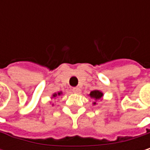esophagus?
<instances>
[{
	"mask_svg": "<svg viewBox=\"0 0 150 150\" xmlns=\"http://www.w3.org/2000/svg\"><path fill=\"white\" fill-rule=\"evenodd\" d=\"M72 91H73L75 94H81V89H80L79 88H77V87H76V88H72Z\"/></svg>",
	"mask_w": 150,
	"mask_h": 150,
	"instance_id": "1",
	"label": "esophagus"
}]
</instances>
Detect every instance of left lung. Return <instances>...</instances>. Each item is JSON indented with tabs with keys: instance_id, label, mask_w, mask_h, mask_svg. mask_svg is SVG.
<instances>
[{
	"instance_id": "obj_1",
	"label": "left lung",
	"mask_w": 150,
	"mask_h": 150,
	"mask_svg": "<svg viewBox=\"0 0 150 150\" xmlns=\"http://www.w3.org/2000/svg\"><path fill=\"white\" fill-rule=\"evenodd\" d=\"M89 96H90L91 98H94L96 100H99V99L102 98V96H103V94L101 91H99V90H93V91H91V93L89 94ZM94 104H96V103H94Z\"/></svg>"
}]
</instances>
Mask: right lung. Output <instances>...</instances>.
Returning <instances> with one entry per match:
<instances>
[{
	"label": "right lung",
	"instance_id": "right-lung-1",
	"mask_svg": "<svg viewBox=\"0 0 150 150\" xmlns=\"http://www.w3.org/2000/svg\"><path fill=\"white\" fill-rule=\"evenodd\" d=\"M61 94H62V92H59L58 94H54V95H53V97H55V96H60Z\"/></svg>",
	"mask_w": 150,
	"mask_h": 150
}]
</instances>
